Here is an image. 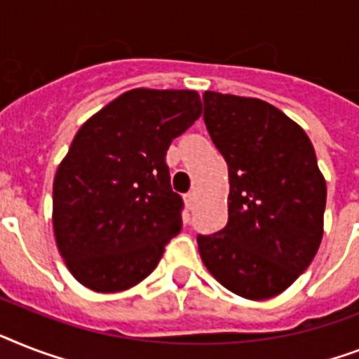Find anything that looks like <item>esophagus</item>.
<instances>
[{
  "label": "esophagus",
  "instance_id": "34e87169",
  "mask_svg": "<svg viewBox=\"0 0 359 359\" xmlns=\"http://www.w3.org/2000/svg\"><path fill=\"white\" fill-rule=\"evenodd\" d=\"M184 203L186 206H188V210L195 208V203H197V195H195V191H189V194L184 195Z\"/></svg>",
  "mask_w": 359,
  "mask_h": 359
}]
</instances>
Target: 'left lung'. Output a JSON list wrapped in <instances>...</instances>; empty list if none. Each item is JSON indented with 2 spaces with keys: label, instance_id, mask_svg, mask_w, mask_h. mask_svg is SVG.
I'll return each instance as SVG.
<instances>
[{
  "label": "left lung",
  "instance_id": "8db88e82",
  "mask_svg": "<svg viewBox=\"0 0 359 359\" xmlns=\"http://www.w3.org/2000/svg\"><path fill=\"white\" fill-rule=\"evenodd\" d=\"M206 129L229 165V221L197 236L226 290L265 301L287 290L323 240L326 182L308 134L262 99L205 92Z\"/></svg>",
  "mask_w": 359,
  "mask_h": 359
}]
</instances>
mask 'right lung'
<instances>
[{"instance_id": "obj_1", "label": "right lung", "mask_w": 359, "mask_h": 359, "mask_svg": "<svg viewBox=\"0 0 359 359\" xmlns=\"http://www.w3.org/2000/svg\"><path fill=\"white\" fill-rule=\"evenodd\" d=\"M201 112L194 90L136 88L77 130L53 180V230L81 284L116 293L158 265L184 206L165 153Z\"/></svg>"}]
</instances>
